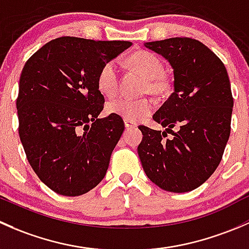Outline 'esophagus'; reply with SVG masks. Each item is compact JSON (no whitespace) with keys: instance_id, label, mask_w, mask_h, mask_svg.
I'll list each match as a JSON object with an SVG mask.
<instances>
[{"instance_id":"obj_1","label":"esophagus","mask_w":249,"mask_h":249,"mask_svg":"<svg viewBox=\"0 0 249 249\" xmlns=\"http://www.w3.org/2000/svg\"><path fill=\"white\" fill-rule=\"evenodd\" d=\"M124 127L125 128H135L137 127V124H135V122L127 121V120H124Z\"/></svg>"}]
</instances>
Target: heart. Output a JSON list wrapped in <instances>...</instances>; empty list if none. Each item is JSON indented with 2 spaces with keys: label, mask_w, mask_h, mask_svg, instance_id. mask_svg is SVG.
<instances>
[{
  "label": "heart",
  "mask_w": 249,
  "mask_h": 249,
  "mask_svg": "<svg viewBox=\"0 0 249 249\" xmlns=\"http://www.w3.org/2000/svg\"><path fill=\"white\" fill-rule=\"evenodd\" d=\"M129 63L143 78L147 79V84L145 86L146 92L160 94L168 89V83L163 76V63L157 56L147 51H138L130 56ZM97 87L101 93L107 97L116 94L119 89V68L116 61H109L99 69L97 75ZM106 111L107 114L115 115L127 121L137 122L147 117L153 111V103L150 99L133 101L121 97L107 102Z\"/></svg>",
  "instance_id": "obj_1"
}]
</instances>
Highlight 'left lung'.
Here are the masks:
<instances>
[{"label": "left lung", "mask_w": 249, "mask_h": 249, "mask_svg": "<svg viewBox=\"0 0 249 249\" xmlns=\"http://www.w3.org/2000/svg\"><path fill=\"white\" fill-rule=\"evenodd\" d=\"M143 45L174 69V92L153 115L173 138L140 125L138 153L143 171L164 191H193L214 173L229 139L234 99L228 71L196 39L176 37Z\"/></svg>", "instance_id": "left-lung-1"}]
</instances>
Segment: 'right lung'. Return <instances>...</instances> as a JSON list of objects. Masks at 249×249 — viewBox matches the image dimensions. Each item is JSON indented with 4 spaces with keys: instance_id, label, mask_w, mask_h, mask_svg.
I'll return each instance as SVG.
<instances>
[{
    "instance_id": "add662e5",
    "label": "right lung",
    "mask_w": 249,
    "mask_h": 249,
    "mask_svg": "<svg viewBox=\"0 0 249 249\" xmlns=\"http://www.w3.org/2000/svg\"><path fill=\"white\" fill-rule=\"evenodd\" d=\"M130 45L60 37L22 68L17 99L20 140L35 173L57 194L83 196L106 176L124 124L115 115L98 119L104 96L97 75Z\"/></svg>"
}]
</instances>
